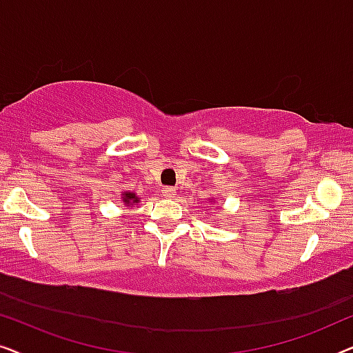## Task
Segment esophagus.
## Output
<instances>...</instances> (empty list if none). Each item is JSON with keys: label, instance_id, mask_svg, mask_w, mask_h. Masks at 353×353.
<instances>
[{"label": "esophagus", "instance_id": "1", "mask_svg": "<svg viewBox=\"0 0 353 353\" xmlns=\"http://www.w3.org/2000/svg\"><path fill=\"white\" fill-rule=\"evenodd\" d=\"M162 194L165 197H175L176 190L173 186H165V188H162Z\"/></svg>", "mask_w": 353, "mask_h": 353}]
</instances>
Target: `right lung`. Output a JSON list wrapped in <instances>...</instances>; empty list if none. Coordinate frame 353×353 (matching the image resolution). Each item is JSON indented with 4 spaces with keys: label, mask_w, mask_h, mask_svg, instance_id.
<instances>
[{
    "label": "right lung",
    "mask_w": 353,
    "mask_h": 353,
    "mask_svg": "<svg viewBox=\"0 0 353 353\" xmlns=\"http://www.w3.org/2000/svg\"><path fill=\"white\" fill-rule=\"evenodd\" d=\"M123 204L125 205H133V204H137V202L139 201V197L134 194V192H132V191H127V192H123Z\"/></svg>",
    "instance_id": "obj_1"
}]
</instances>
